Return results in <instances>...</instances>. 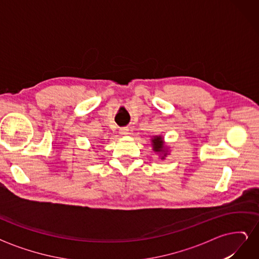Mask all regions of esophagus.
<instances>
[{
    "instance_id": "esophagus-1",
    "label": "esophagus",
    "mask_w": 259,
    "mask_h": 259,
    "mask_svg": "<svg viewBox=\"0 0 259 259\" xmlns=\"http://www.w3.org/2000/svg\"><path fill=\"white\" fill-rule=\"evenodd\" d=\"M119 132H120L121 135H127L128 134V128L127 127H121L119 130Z\"/></svg>"
}]
</instances>
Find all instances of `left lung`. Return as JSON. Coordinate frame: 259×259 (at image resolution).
<instances>
[{"mask_svg":"<svg viewBox=\"0 0 259 259\" xmlns=\"http://www.w3.org/2000/svg\"><path fill=\"white\" fill-rule=\"evenodd\" d=\"M152 146H153V150L156 152H161L164 150V142L161 136H156L152 139Z\"/></svg>","mask_w":259,"mask_h":259,"instance_id":"left-lung-1","label":"left lung"}]
</instances>
